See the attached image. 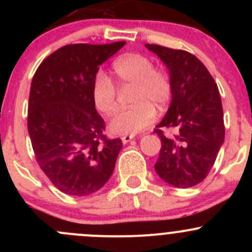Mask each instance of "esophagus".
Returning a JSON list of instances; mask_svg holds the SVG:
<instances>
[{
    "label": "esophagus",
    "instance_id": "1",
    "mask_svg": "<svg viewBox=\"0 0 252 252\" xmlns=\"http://www.w3.org/2000/svg\"><path fill=\"white\" fill-rule=\"evenodd\" d=\"M133 139H134V135H124L122 136V142H123V144H126V142L133 140Z\"/></svg>",
    "mask_w": 252,
    "mask_h": 252
}]
</instances>
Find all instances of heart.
Returning a JSON list of instances; mask_svg holds the SVG:
<instances>
[{"mask_svg": "<svg viewBox=\"0 0 252 252\" xmlns=\"http://www.w3.org/2000/svg\"><path fill=\"white\" fill-rule=\"evenodd\" d=\"M113 74L122 88L134 86L133 107L119 110L110 122L114 135H134L149 128L156 119V108L166 107L173 96V84L168 73L155 68L154 62L141 53H128L113 63ZM93 101L101 113L111 114L117 107V89L105 73L95 75Z\"/></svg>", "mask_w": 252, "mask_h": 252, "instance_id": "heart-1", "label": "heart"}]
</instances>
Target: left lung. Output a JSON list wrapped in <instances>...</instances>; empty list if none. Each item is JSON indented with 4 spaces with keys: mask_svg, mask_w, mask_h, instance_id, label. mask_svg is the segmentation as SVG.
Listing matches in <instances>:
<instances>
[{
    "mask_svg": "<svg viewBox=\"0 0 252 252\" xmlns=\"http://www.w3.org/2000/svg\"><path fill=\"white\" fill-rule=\"evenodd\" d=\"M145 46L166 64L173 84L171 106L155 130L162 144L155 171L175 188L195 187L207 177L224 142L218 86L191 53L159 45ZM163 126L174 127L175 135L164 136Z\"/></svg>",
    "mask_w": 252,
    "mask_h": 252,
    "instance_id": "1",
    "label": "left lung"
}]
</instances>
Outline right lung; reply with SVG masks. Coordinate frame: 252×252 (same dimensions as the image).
Wrapping results in <instances>:
<instances>
[{"mask_svg":"<svg viewBox=\"0 0 252 252\" xmlns=\"http://www.w3.org/2000/svg\"><path fill=\"white\" fill-rule=\"evenodd\" d=\"M126 45H65L42 61L30 86L28 131L40 168L72 196H88L110 179L121 139L103 134L93 101L98 67Z\"/></svg>","mask_w":252,"mask_h":252,"instance_id":"add662e5","label":"right lung"}]
</instances>
